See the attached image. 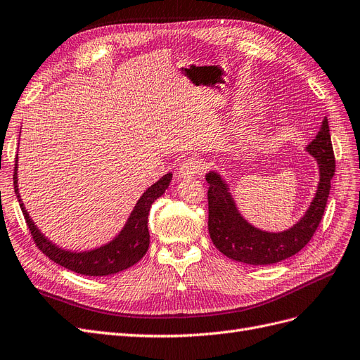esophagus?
Returning a JSON list of instances; mask_svg holds the SVG:
<instances>
[{"instance_id": "esophagus-1", "label": "esophagus", "mask_w": 360, "mask_h": 360, "mask_svg": "<svg viewBox=\"0 0 360 360\" xmlns=\"http://www.w3.org/2000/svg\"><path fill=\"white\" fill-rule=\"evenodd\" d=\"M203 170V162L198 158H188L181 164L179 176L181 178H193L196 174H200Z\"/></svg>"}]
</instances>
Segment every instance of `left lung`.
Returning a JSON list of instances; mask_svg holds the SVG:
<instances>
[{
	"label": "left lung",
	"mask_w": 360,
	"mask_h": 360,
	"mask_svg": "<svg viewBox=\"0 0 360 360\" xmlns=\"http://www.w3.org/2000/svg\"><path fill=\"white\" fill-rule=\"evenodd\" d=\"M328 131V122L324 117L316 137L306 146L316 160L320 181L309 208L286 231L269 232L255 228L238 211L228 182L217 172L207 173L208 231L214 245L224 256L249 265H270L288 259L309 243L323 219L335 174V155Z\"/></svg>",
	"instance_id": "1"
}]
</instances>
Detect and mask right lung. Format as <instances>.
I'll return each instance as SVG.
<instances>
[{
  "label": "right lung",
  "instance_id": "add662e5",
  "mask_svg": "<svg viewBox=\"0 0 360 360\" xmlns=\"http://www.w3.org/2000/svg\"><path fill=\"white\" fill-rule=\"evenodd\" d=\"M16 173L18 158L15 162L13 174L15 193L36 245L51 261L65 266V269L70 271H75L84 276L116 274L137 264L143 256L146 255L149 248L148 217L150 207L152 203L160 196H162L164 191L169 188V184L172 181V173L164 174L161 179H158L153 186H150L145 193H143L141 198L137 200L134 210L129 214V219L127 220L125 226H123L119 235H116L110 243L86 252H72L58 248V245H56L53 241H49L45 235L37 229V226L34 224V221L30 217V214L24 207L22 199L19 196Z\"/></svg>",
  "mask_w": 360,
  "mask_h": 360
}]
</instances>
